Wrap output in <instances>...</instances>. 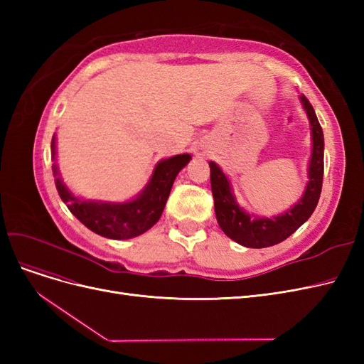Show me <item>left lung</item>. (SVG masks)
Segmentation results:
<instances>
[{"instance_id": "1", "label": "left lung", "mask_w": 364, "mask_h": 364, "mask_svg": "<svg viewBox=\"0 0 364 364\" xmlns=\"http://www.w3.org/2000/svg\"><path fill=\"white\" fill-rule=\"evenodd\" d=\"M301 102L308 118H310L313 132V153L310 170H308L310 181H308L302 199L285 214L273 218L250 217L237 205L225 173L218 168L217 164L209 162L211 190L218 226L230 240H234L241 246L261 249L281 243L311 217L317 206L323 182V132L308 98L301 95Z\"/></svg>"}]
</instances>
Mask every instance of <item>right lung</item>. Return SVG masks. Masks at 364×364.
<instances>
[{"label": "right lung", "instance_id": "obj_1", "mask_svg": "<svg viewBox=\"0 0 364 364\" xmlns=\"http://www.w3.org/2000/svg\"><path fill=\"white\" fill-rule=\"evenodd\" d=\"M51 155L54 158V138L51 141ZM190 159L191 156L185 153V155L161 161L153 171L146 190L135 200L127 203L79 200L67 190L59 178H56V188L70 211L87 229L106 238L126 240L141 235L158 222L167 203L176 176ZM53 173L58 176L56 165L53 167Z\"/></svg>", "mask_w": 364, "mask_h": 364}]
</instances>
